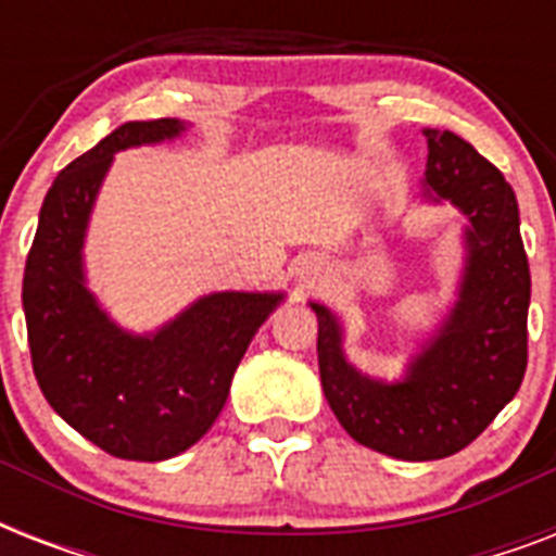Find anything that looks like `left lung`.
Here are the masks:
<instances>
[{
    "label": "left lung",
    "mask_w": 556,
    "mask_h": 556,
    "mask_svg": "<svg viewBox=\"0 0 556 556\" xmlns=\"http://www.w3.org/2000/svg\"><path fill=\"white\" fill-rule=\"evenodd\" d=\"M424 185L470 218L465 282L435 340L401 383H378L346 364L340 329L323 305L317 355L326 401L364 447L404 462L453 456L479 439L517 395L528 366L531 270L517 195L491 161L453 132L427 129Z\"/></svg>",
    "instance_id": "1"
}]
</instances>
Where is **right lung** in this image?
<instances>
[{"instance_id": "obj_1", "label": "right lung", "mask_w": 556, "mask_h": 556, "mask_svg": "<svg viewBox=\"0 0 556 556\" xmlns=\"http://www.w3.org/2000/svg\"><path fill=\"white\" fill-rule=\"evenodd\" d=\"M181 129L173 117L132 121L74 159L42 201L22 279L42 395L91 444L129 462L178 456L213 427L244 349L282 300L210 294L155 338H132L109 323L83 286V230L112 155Z\"/></svg>"}]
</instances>
